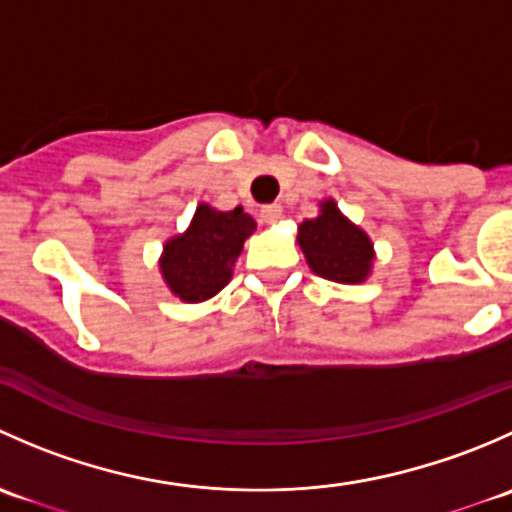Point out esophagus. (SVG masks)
Masks as SVG:
<instances>
[{
  "label": "esophagus",
  "mask_w": 512,
  "mask_h": 512,
  "mask_svg": "<svg viewBox=\"0 0 512 512\" xmlns=\"http://www.w3.org/2000/svg\"><path fill=\"white\" fill-rule=\"evenodd\" d=\"M260 218H262V223H267V225L280 223V218H282V208H280V205H262Z\"/></svg>",
  "instance_id": "1"
}]
</instances>
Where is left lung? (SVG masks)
<instances>
[{
  "instance_id": "left-lung-1",
  "label": "left lung",
  "mask_w": 512,
  "mask_h": 512,
  "mask_svg": "<svg viewBox=\"0 0 512 512\" xmlns=\"http://www.w3.org/2000/svg\"><path fill=\"white\" fill-rule=\"evenodd\" d=\"M297 242L309 270L339 285H361L376 262L371 237L339 210L337 200L319 203V215L297 227Z\"/></svg>"
}]
</instances>
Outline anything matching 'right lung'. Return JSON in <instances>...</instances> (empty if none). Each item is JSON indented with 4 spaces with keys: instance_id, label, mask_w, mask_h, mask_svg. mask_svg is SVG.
Returning a JSON list of instances; mask_svg holds the SVG:
<instances>
[{
    "instance_id": "obj_1",
    "label": "right lung",
    "mask_w": 512,
    "mask_h": 512,
    "mask_svg": "<svg viewBox=\"0 0 512 512\" xmlns=\"http://www.w3.org/2000/svg\"><path fill=\"white\" fill-rule=\"evenodd\" d=\"M255 227V220L240 205L218 210L200 203L188 230L165 240L158 260L163 282L188 304L215 297L232 280L242 245Z\"/></svg>"
}]
</instances>
